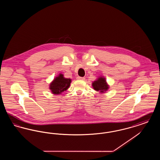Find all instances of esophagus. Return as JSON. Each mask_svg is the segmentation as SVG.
Masks as SVG:
<instances>
[{
  "mask_svg": "<svg viewBox=\"0 0 160 160\" xmlns=\"http://www.w3.org/2000/svg\"><path fill=\"white\" fill-rule=\"evenodd\" d=\"M77 80H84V77H77Z\"/></svg>",
  "mask_w": 160,
  "mask_h": 160,
  "instance_id": "esophagus-1",
  "label": "esophagus"
}]
</instances>
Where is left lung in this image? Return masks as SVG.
Instances as JSON below:
<instances>
[{"mask_svg": "<svg viewBox=\"0 0 160 160\" xmlns=\"http://www.w3.org/2000/svg\"><path fill=\"white\" fill-rule=\"evenodd\" d=\"M93 88L101 93H104L107 91L108 89V85L107 84L106 80L104 77H99L97 80L92 83Z\"/></svg>", "mask_w": 160, "mask_h": 160, "instance_id": "8db88e82", "label": "left lung"}]
</instances>
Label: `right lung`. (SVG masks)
I'll use <instances>...</instances> for the list:
<instances>
[{"label":"right lung","instance_id":"1","mask_svg":"<svg viewBox=\"0 0 160 160\" xmlns=\"http://www.w3.org/2000/svg\"><path fill=\"white\" fill-rule=\"evenodd\" d=\"M71 80L63 77V75L60 74L56 77L50 84V89L55 95H59L68 89Z\"/></svg>","mask_w":160,"mask_h":160}]
</instances>
